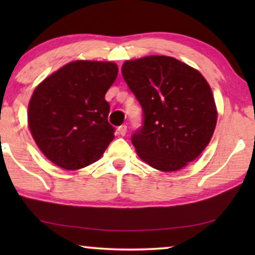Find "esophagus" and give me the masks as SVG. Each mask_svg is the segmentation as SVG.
Listing matches in <instances>:
<instances>
[{
  "instance_id": "obj_1",
  "label": "esophagus",
  "mask_w": 255,
  "mask_h": 255,
  "mask_svg": "<svg viewBox=\"0 0 255 255\" xmlns=\"http://www.w3.org/2000/svg\"><path fill=\"white\" fill-rule=\"evenodd\" d=\"M117 131H118V134L125 135V134H127V131H128V127L125 124L124 125H121V127H118Z\"/></svg>"
}]
</instances>
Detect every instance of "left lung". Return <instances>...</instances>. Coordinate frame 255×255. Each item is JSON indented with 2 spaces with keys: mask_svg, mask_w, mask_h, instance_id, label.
<instances>
[{
  "mask_svg": "<svg viewBox=\"0 0 255 255\" xmlns=\"http://www.w3.org/2000/svg\"><path fill=\"white\" fill-rule=\"evenodd\" d=\"M122 74L144 116L131 138L139 158L162 172L194 161L217 123L214 95L203 75L166 55L125 61Z\"/></svg>",
  "mask_w": 255,
  "mask_h": 255,
  "instance_id": "left-lung-1",
  "label": "left lung"
}]
</instances>
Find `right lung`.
<instances>
[{
  "mask_svg": "<svg viewBox=\"0 0 255 255\" xmlns=\"http://www.w3.org/2000/svg\"><path fill=\"white\" fill-rule=\"evenodd\" d=\"M118 74L109 61L69 62L34 89L27 122L48 160L75 170L97 161L115 138L106 93Z\"/></svg>",
  "mask_w": 255,
  "mask_h": 255,
  "instance_id": "1",
  "label": "right lung"
}]
</instances>
